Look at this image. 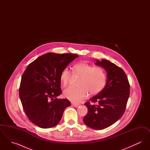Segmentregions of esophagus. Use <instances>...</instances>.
Listing matches in <instances>:
<instances>
[{
    "label": "esophagus",
    "instance_id": "esophagus-1",
    "mask_svg": "<svg viewBox=\"0 0 150 150\" xmlns=\"http://www.w3.org/2000/svg\"><path fill=\"white\" fill-rule=\"evenodd\" d=\"M72 105L75 107H78L80 105V104H77V103H72Z\"/></svg>",
    "mask_w": 150,
    "mask_h": 150
}]
</instances>
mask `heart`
<instances>
[{"instance_id": "1", "label": "heart", "mask_w": 150, "mask_h": 150, "mask_svg": "<svg viewBox=\"0 0 150 150\" xmlns=\"http://www.w3.org/2000/svg\"><path fill=\"white\" fill-rule=\"evenodd\" d=\"M72 74L80 79L77 83L78 87H70L65 89L64 97L74 103H79L86 99L88 93L96 96L100 93L106 83V75L103 69L100 66H92L82 61L73 66ZM71 72L68 68H64L61 72L59 79L62 86H68L71 78Z\"/></svg>"}]
</instances>
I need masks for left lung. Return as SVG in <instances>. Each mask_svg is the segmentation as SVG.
Listing matches in <instances>:
<instances>
[{
    "instance_id": "8db88e82",
    "label": "left lung",
    "mask_w": 150,
    "mask_h": 150,
    "mask_svg": "<svg viewBox=\"0 0 150 150\" xmlns=\"http://www.w3.org/2000/svg\"><path fill=\"white\" fill-rule=\"evenodd\" d=\"M96 61V64L102 66L107 72V82L100 93L84 103L88 113L83 121L91 128L101 130L114 124L124 114L129 96L130 85L126 74L120 67L105 59Z\"/></svg>"
}]
</instances>
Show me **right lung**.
<instances>
[{"mask_svg":"<svg viewBox=\"0 0 150 150\" xmlns=\"http://www.w3.org/2000/svg\"><path fill=\"white\" fill-rule=\"evenodd\" d=\"M78 54L48 53L30 63L22 76L19 89L23 110L29 120L42 128L61 120L70 102L56 97L61 93L59 75Z\"/></svg>","mask_w":150,"mask_h":150,"instance_id":"obj_1","label":"right lung"}]
</instances>
